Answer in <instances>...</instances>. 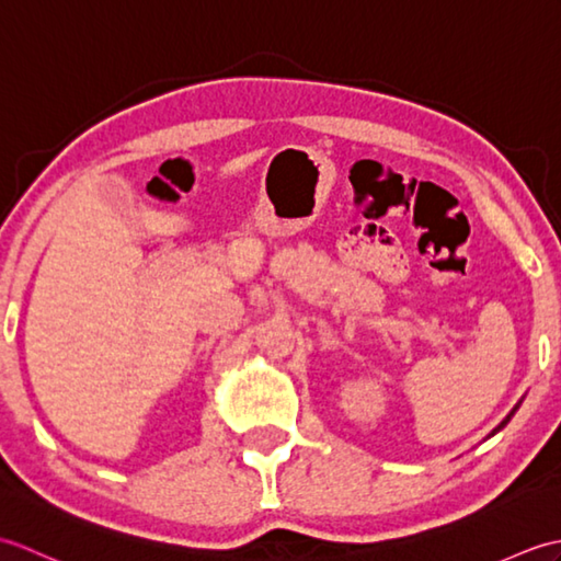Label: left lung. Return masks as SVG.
Masks as SVG:
<instances>
[{"instance_id":"8db88e82","label":"left lung","mask_w":561,"mask_h":561,"mask_svg":"<svg viewBox=\"0 0 561 561\" xmlns=\"http://www.w3.org/2000/svg\"><path fill=\"white\" fill-rule=\"evenodd\" d=\"M506 422H508V420H504V422H502V426H504V424H506ZM502 426H499V428H502Z\"/></svg>"}]
</instances>
